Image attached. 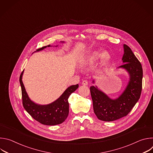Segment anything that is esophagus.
I'll list each match as a JSON object with an SVG mask.
<instances>
[{
	"instance_id": "obj_1",
	"label": "esophagus",
	"mask_w": 153,
	"mask_h": 153,
	"mask_svg": "<svg viewBox=\"0 0 153 153\" xmlns=\"http://www.w3.org/2000/svg\"><path fill=\"white\" fill-rule=\"evenodd\" d=\"M82 85H88V81L87 80H83L82 81Z\"/></svg>"
}]
</instances>
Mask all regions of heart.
<instances>
[{
	"label": "heart",
	"mask_w": 153,
	"mask_h": 153,
	"mask_svg": "<svg viewBox=\"0 0 153 153\" xmlns=\"http://www.w3.org/2000/svg\"><path fill=\"white\" fill-rule=\"evenodd\" d=\"M100 57V53H99L97 52H94L91 55V59L96 60V59H99ZM102 58L105 61H108L110 59V54H109L108 53L105 52L102 54Z\"/></svg>",
	"instance_id": "heart-1"
}]
</instances>
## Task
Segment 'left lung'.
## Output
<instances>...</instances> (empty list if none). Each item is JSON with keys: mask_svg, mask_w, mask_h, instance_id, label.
Returning <instances> with one entry per match:
<instances>
[{"mask_svg": "<svg viewBox=\"0 0 153 153\" xmlns=\"http://www.w3.org/2000/svg\"><path fill=\"white\" fill-rule=\"evenodd\" d=\"M123 49L122 60L124 64L119 68L127 71L129 80L122 94L118 98L112 99L97 86L90 87L94 112L97 117L103 121H114L126 116L140 97L143 77L142 65L128 45L124 44Z\"/></svg>", "mask_w": 153, "mask_h": 153, "instance_id": "1", "label": "left lung"}]
</instances>
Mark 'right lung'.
I'll use <instances>...</instances> for the list:
<instances>
[{
	"mask_svg": "<svg viewBox=\"0 0 153 153\" xmlns=\"http://www.w3.org/2000/svg\"><path fill=\"white\" fill-rule=\"evenodd\" d=\"M63 43V42H62ZM50 45L43 47L37 50V51L42 50ZM57 47V46H56ZM24 71L22 72L19 81L22 90V103L25 110L30 115L39 123L46 125H56L63 122L67 118L69 113L68 98L79 87V85H71L65 90L56 100L51 103L40 105L35 103L29 98L24 83L22 80Z\"/></svg>",
	"mask_w": 153,
	"mask_h": 153,
	"instance_id": "obj_1",
	"label": "right lung"
}]
</instances>
